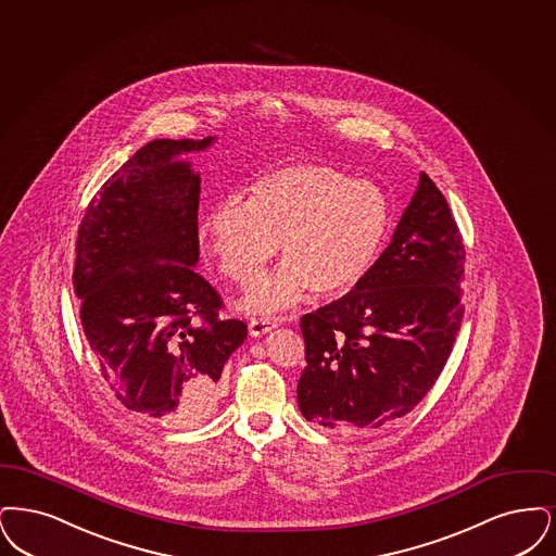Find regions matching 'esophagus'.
Returning a JSON list of instances; mask_svg holds the SVG:
<instances>
[{"instance_id": "34e87169", "label": "esophagus", "mask_w": 556, "mask_h": 556, "mask_svg": "<svg viewBox=\"0 0 556 556\" xmlns=\"http://www.w3.org/2000/svg\"><path fill=\"white\" fill-rule=\"evenodd\" d=\"M278 326L276 317H251L249 319V332L251 337H264L269 330H274Z\"/></svg>"}]
</instances>
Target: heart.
Returning a JSON list of instances; mask_svg holds the SVG:
<instances>
[{
    "label": "heart",
    "mask_w": 556,
    "mask_h": 556,
    "mask_svg": "<svg viewBox=\"0 0 556 556\" xmlns=\"http://www.w3.org/2000/svg\"><path fill=\"white\" fill-rule=\"evenodd\" d=\"M390 217L378 185L301 162L260 176L247 201L226 199L212 207L201 222V242L237 285H249L280 242L285 262L242 299L247 312L266 314L299 303L309 290L334 299L355 289L382 255Z\"/></svg>",
    "instance_id": "1"
}]
</instances>
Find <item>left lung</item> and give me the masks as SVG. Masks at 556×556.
Listing matches in <instances>:
<instances>
[{
  "label": "left lung",
  "instance_id": "8db88e82",
  "mask_svg": "<svg viewBox=\"0 0 556 556\" xmlns=\"http://www.w3.org/2000/svg\"><path fill=\"white\" fill-rule=\"evenodd\" d=\"M463 266L457 222L421 172L371 271L344 296L301 317L303 417L330 430H374L413 410L434 387L459 332Z\"/></svg>",
  "mask_w": 556,
  "mask_h": 556
}]
</instances>
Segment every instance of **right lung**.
I'll use <instances>...</instances> for the list:
<instances>
[{
  "instance_id": "add662e5",
  "label": "right lung",
  "mask_w": 556,
  "mask_h": 556,
  "mask_svg": "<svg viewBox=\"0 0 556 556\" xmlns=\"http://www.w3.org/2000/svg\"><path fill=\"white\" fill-rule=\"evenodd\" d=\"M212 143L141 147L91 199L76 237L74 292L103 382L126 409L174 430L216 407L224 363L247 339L194 271L201 178L178 155Z\"/></svg>"
}]
</instances>
